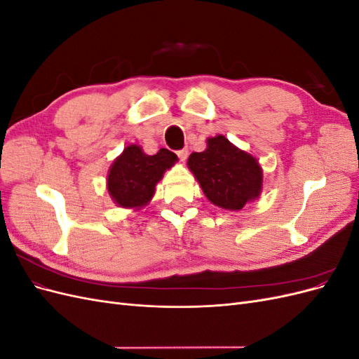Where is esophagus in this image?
Instances as JSON below:
<instances>
[{
  "mask_svg": "<svg viewBox=\"0 0 359 359\" xmlns=\"http://www.w3.org/2000/svg\"><path fill=\"white\" fill-rule=\"evenodd\" d=\"M177 154H178V157H180L181 161H186L187 157H189V149H187V148H182V149L178 151Z\"/></svg>",
  "mask_w": 359,
  "mask_h": 359,
  "instance_id": "1",
  "label": "esophagus"
}]
</instances>
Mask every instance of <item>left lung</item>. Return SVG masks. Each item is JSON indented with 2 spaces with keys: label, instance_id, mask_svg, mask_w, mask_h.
<instances>
[{
  "label": "left lung",
  "instance_id": "obj_1",
  "mask_svg": "<svg viewBox=\"0 0 359 359\" xmlns=\"http://www.w3.org/2000/svg\"><path fill=\"white\" fill-rule=\"evenodd\" d=\"M187 166L206 199L222 210L240 211L264 189V170L257 158L223 135L206 139L205 151L190 154Z\"/></svg>",
  "mask_w": 359,
  "mask_h": 359
}]
</instances>
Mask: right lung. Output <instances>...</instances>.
Returning a JSON list of instances; mask_svg holds the SVG:
<instances>
[{
    "instance_id": "right-lung-1",
    "label": "right lung",
    "mask_w": 359,
    "mask_h": 359,
    "mask_svg": "<svg viewBox=\"0 0 359 359\" xmlns=\"http://www.w3.org/2000/svg\"><path fill=\"white\" fill-rule=\"evenodd\" d=\"M177 161V154L166 148L148 156L136 144L126 147L107 172L106 184L111 199L119 208H145L154 196L157 182Z\"/></svg>"
}]
</instances>
